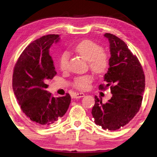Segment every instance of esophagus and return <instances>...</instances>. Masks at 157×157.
Masks as SVG:
<instances>
[{
    "mask_svg": "<svg viewBox=\"0 0 157 157\" xmlns=\"http://www.w3.org/2000/svg\"><path fill=\"white\" fill-rule=\"evenodd\" d=\"M85 97V94L82 93H76V95H74V98L75 99H78V98H81V97Z\"/></svg>",
    "mask_w": 157,
    "mask_h": 157,
    "instance_id": "34e87169",
    "label": "esophagus"
}]
</instances>
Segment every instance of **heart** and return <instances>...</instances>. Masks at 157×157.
<instances>
[{
	"label": "heart",
	"mask_w": 157,
	"mask_h": 157,
	"mask_svg": "<svg viewBox=\"0 0 157 157\" xmlns=\"http://www.w3.org/2000/svg\"><path fill=\"white\" fill-rule=\"evenodd\" d=\"M75 52L86 60L89 61V67L93 72L96 75H101L105 72L109 67V57L103 48L99 45L91 40L82 41L76 45ZM69 53L64 52L59 58L58 66L60 71H67L69 62ZM93 81L90 75H85L76 78L73 85L75 88L80 90H86L89 88Z\"/></svg>",
	"instance_id": "heart-1"
}]
</instances>
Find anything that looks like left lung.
I'll use <instances>...</instances> for the list:
<instances>
[{
  "label": "left lung",
  "instance_id": "1",
  "mask_svg": "<svg viewBox=\"0 0 157 157\" xmlns=\"http://www.w3.org/2000/svg\"><path fill=\"white\" fill-rule=\"evenodd\" d=\"M109 42V68L104 76L110 86L111 98L106 103L95 96L92 116L95 122L104 130H116L130 122L140 109L145 89V76L138 58L128 49L127 44L113 34L104 35Z\"/></svg>",
  "mask_w": 157,
  "mask_h": 157
}]
</instances>
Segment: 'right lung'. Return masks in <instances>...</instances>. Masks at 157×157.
<instances>
[{"instance_id":"obj_1","label":"right lung","mask_w":157,"mask_h":157,"mask_svg":"<svg viewBox=\"0 0 157 157\" xmlns=\"http://www.w3.org/2000/svg\"><path fill=\"white\" fill-rule=\"evenodd\" d=\"M59 35L42 36L31 43L21 54L13 75V89L27 117L41 127L54 123L67 112L71 101L68 93L54 97L47 82L57 74L49 50Z\"/></svg>"}]
</instances>
